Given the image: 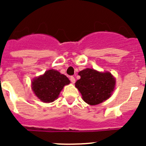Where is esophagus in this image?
Wrapping results in <instances>:
<instances>
[{
  "label": "esophagus",
  "mask_w": 146,
  "mask_h": 146,
  "mask_svg": "<svg viewBox=\"0 0 146 146\" xmlns=\"http://www.w3.org/2000/svg\"><path fill=\"white\" fill-rule=\"evenodd\" d=\"M69 79H70L71 82H72V83H74V82H75V78H74L73 76H71V77H69Z\"/></svg>",
  "instance_id": "obj_1"
}]
</instances>
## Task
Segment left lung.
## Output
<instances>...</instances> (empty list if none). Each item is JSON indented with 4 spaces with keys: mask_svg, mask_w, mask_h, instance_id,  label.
<instances>
[{
    "mask_svg": "<svg viewBox=\"0 0 146 146\" xmlns=\"http://www.w3.org/2000/svg\"><path fill=\"white\" fill-rule=\"evenodd\" d=\"M80 79L76 82L82 99L91 105H96L111 96L115 80L110 72H99L92 69H86L78 73Z\"/></svg>",
    "mask_w": 146,
    "mask_h": 146,
    "instance_id": "8db88e82",
    "label": "left lung"
}]
</instances>
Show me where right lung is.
Listing matches in <instances>:
<instances>
[{
    "label": "right lung",
    "instance_id": "1",
    "mask_svg": "<svg viewBox=\"0 0 146 146\" xmlns=\"http://www.w3.org/2000/svg\"><path fill=\"white\" fill-rule=\"evenodd\" d=\"M69 80L58 71L50 69L42 76L33 79L32 89L36 96L44 102H52L58 97L64 86L69 84Z\"/></svg>",
    "mask_w": 146,
    "mask_h": 146
}]
</instances>
